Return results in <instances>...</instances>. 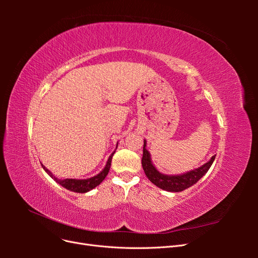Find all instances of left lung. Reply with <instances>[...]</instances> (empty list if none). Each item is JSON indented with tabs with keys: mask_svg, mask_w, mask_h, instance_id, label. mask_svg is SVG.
Segmentation results:
<instances>
[{
	"mask_svg": "<svg viewBox=\"0 0 258 258\" xmlns=\"http://www.w3.org/2000/svg\"><path fill=\"white\" fill-rule=\"evenodd\" d=\"M145 146H146V141H144L143 157H142V167H143L144 172L148 177V179H150L153 184H155L156 186L159 187V188L167 191L177 192L192 186L208 172V170L210 169L211 166H212V163L215 159V155H214L207 163H205L204 166H201L198 169H195L192 171H189V172H187L185 174L166 175V174L160 173L159 171H157V169L153 166V163L151 161V155L145 148Z\"/></svg>",
	"mask_w": 258,
	"mask_h": 258,
	"instance_id": "obj_1",
	"label": "left lung"
}]
</instances>
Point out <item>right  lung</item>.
<instances>
[{"instance_id":"obj_1","label":"right lung","mask_w":258,"mask_h":258,"mask_svg":"<svg viewBox=\"0 0 258 258\" xmlns=\"http://www.w3.org/2000/svg\"><path fill=\"white\" fill-rule=\"evenodd\" d=\"M114 153L110 156V158H108L105 168L102 171H101L99 174H97L96 176H92L90 178H86V179H76V178L59 179L57 177H54L53 174L50 172V171L47 168H45L43 165H42V167L44 168V170L46 171V172H47L54 179V181H56L57 183H59L62 187H64V188L71 190V191H75V192H87V191L95 188V187H97L105 178V176L108 173V171H110L112 157H113Z\"/></svg>"}]
</instances>
